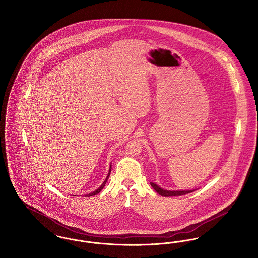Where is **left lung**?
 Segmentation results:
<instances>
[{
    "label": "left lung",
    "instance_id": "8db88e82",
    "mask_svg": "<svg viewBox=\"0 0 258 258\" xmlns=\"http://www.w3.org/2000/svg\"><path fill=\"white\" fill-rule=\"evenodd\" d=\"M151 185L153 186V188L162 197H172V196H183V195H186V194H189V192H192L195 191L196 189H191V190H167V189H163L161 188L160 186H159L158 184H155V183H150Z\"/></svg>",
    "mask_w": 258,
    "mask_h": 258
}]
</instances>
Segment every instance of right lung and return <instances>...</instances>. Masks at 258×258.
Masks as SVG:
<instances>
[{
  "label": "right lung",
  "mask_w": 258,
  "mask_h": 258,
  "mask_svg": "<svg viewBox=\"0 0 258 258\" xmlns=\"http://www.w3.org/2000/svg\"><path fill=\"white\" fill-rule=\"evenodd\" d=\"M110 172H111V164H110V168H109V172H108V174H107V177L105 178V180H104V182L102 183V184L98 187V189H96L95 191H93V192H90V194H88L86 195V197H92V196H95V195H98V192H100L101 191V189L104 187V185L106 184V182H107V180H108V178H109V176H110Z\"/></svg>",
  "instance_id": "add662e5"
}]
</instances>
